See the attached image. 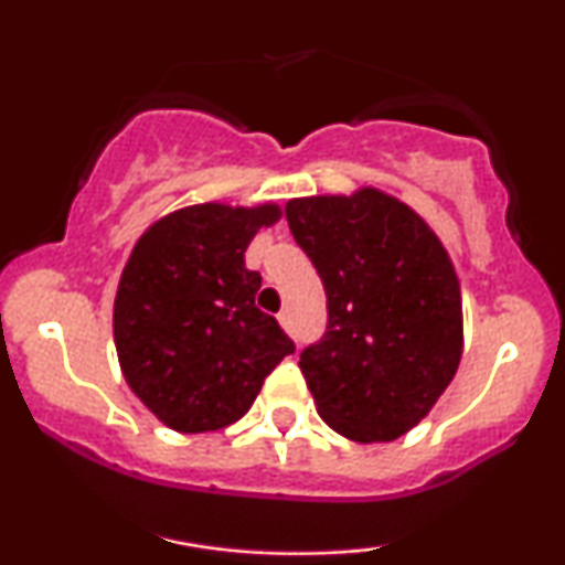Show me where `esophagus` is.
<instances>
[{"label":"esophagus","instance_id":"34e87169","mask_svg":"<svg viewBox=\"0 0 565 565\" xmlns=\"http://www.w3.org/2000/svg\"><path fill=\"white\" fill-rule=\"evenodd\" d=\"M278 323H281V327L287 329L289 334L295 332V327H291V313H289V310H281V313H278Z\"/></svg>","mask_w":565,"mask_h":565}]
</instances>
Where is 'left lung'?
I'll return each mask as SVG.
<instances>
[{"label": "left lung", "mask_w": 565, "mask_h": 565, "mask_svg": "<svg viewBox=\"0 0 565 565\" xmlns=\"http://www.w3.org/2000/svg\"><path fill=\"white\" fill-rule=\"evenodd\" d=\"M287 220L327 291V332L300 353L321 419L359 444L401 438L462 359L449 252L412 206L377 188L291 199Z\"/></svg>", "instance_id": "obj_1"}]
</instances>
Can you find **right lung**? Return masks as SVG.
I'll list each match as a JSON object with an SVG mask.
<instances>
[{"instance_id": "add662e5", "label": "right lung", "mask_w": 565, "mask_h": 565, "mask_svg": "<svg viewBox=\"0 0 565 565\" xmlns=\"http://www.w3.org/2000/svg\"><path fill=\"white\" fill-rule=\"evenodd\" d=\"M276 204H193L153 223L135 244L114 300V342L132 393L167 427L206 433L242 419L265 377L295 353L255 295L244 265Z\"/></svg>"}]
</instances>
